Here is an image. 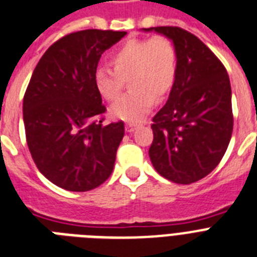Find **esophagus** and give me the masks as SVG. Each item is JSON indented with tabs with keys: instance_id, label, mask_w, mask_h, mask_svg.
Returning a JSON list of instances; mask_svg holds the SVG:
<instances>
[{
	"instance_id": "1",
	"label": "esophagus",
	"mask_w": 257,
	"mask_h": 257,
	"mask_svg": "<svg viewBox=\"0 0 257 257\" xmlns=\"http://www.w3.org/2000/svg\"><path fill=\"white\" fill-rule=\"evenodd\" d=\"M136 128H137V125H136V124H126V125H125V131H126L128 133L135 132Z\"/></svg>"
}]
</instances>
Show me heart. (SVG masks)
<instances>
[{
	"label": "heart",
	"mask_w": 257,
	"mask_h": 257,
	"mask_svg": "<svg viewBox=\"0 0 257 257\" xmlns=\"http://www.w3.org/2000/svg\"><path fill=\"white\" fill-rule=\"evenodd\" d=\"M110 66L112 70H96V88L104 99L114 101L128 79L132 91L114 103L109 113L118 120L137 122L149 113L156 99H164L172 91L178 71V55L176 46L166 37L133 38L110 54Z\"/></svg>",
	"instance_id": "1"
}]
</instances>
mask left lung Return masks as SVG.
<instances>
[{
  "label": "left lung",
  "mask_w": 257,
  "mask_h": 257,
  "mask_svg": "<svg viewBox=\"0 0 257 257\" xmlns=\"http://www.w3.org/2000/svg\"><path fill=\"white\" fill-rule=\"evenodd\" d=\"M144 30L165 35L178 55L176 83L153 117L150 161L172 182H197L218 166L230 144V78L215 54L189 31L176 26Z\"/></svg>",
  "instance_id": "obj_1"
}]
</instances>
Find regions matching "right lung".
Returning <instances> with one entry per match:
<instances>
[{
	"mask_svg": "<svg viewBox=\"0 0 257 257\" xmlns=\"http://www.w3.org/2000/svg\"><path fill=\"white\" fill-rule=\"evenodd\" d=\"M125 31L81 30L47 49L24 96L27 147L39 172L68 191H88L109 178L124 122L103 125L95 84L100 56Z\"/></svg>",
	"mask_w": 257,
	"mask_h": 257,
	"instance_id": "add662e5",
	"label": "right lung"
}]
</instances>
